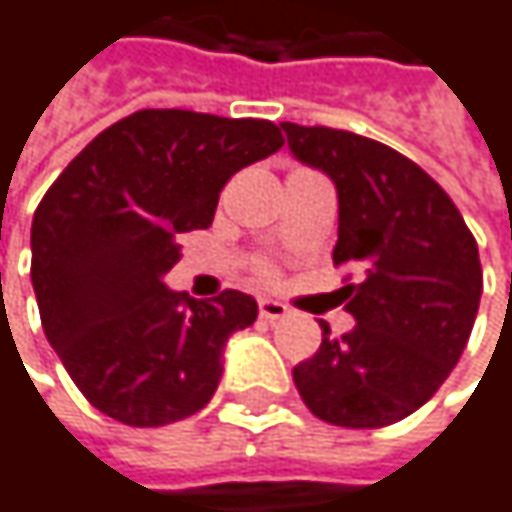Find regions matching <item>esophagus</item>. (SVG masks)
Masks as SVG:
<instances>
[{
    "label": "esophagus",
    "mask_w": 512,
    "mask_h": 512,
    "mask_svg": "<svg viewBox=\"0 0 512 512\" xmlns=\"http://www.w3.org/2000/svg\"><path fill=\"white\" fill-rule=\"evenodd\" d=\"M257 311H260V317L263 320H281V317H287L290 311H287V305L284 302H278V299H260L257 302Z\"/></svg>",
    "instance_id": "esophagus-1"
}]
</instances>
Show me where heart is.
Wrapping results in <instances>:
<instances>
[{
  "label": "heart",
  "instance_id": "obj_1",
  "mask_svg": "<svg viewBox=\"0 0 512 512\" xmlns=\"http://www.w3.org/2000/svg\"><path fill=\"white\" fill-rule=\"evenodd\" d=\"M257 272H260L263 278H269V275H272V269H269L266 263H257Z\"/></svg>",
  "mask_w": 512,
  "mask_h": 512
}]
</instances>
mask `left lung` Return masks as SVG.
Instances as JSON below:
<instances>
[{"label": "left lung", "mask_w": 512, "mask_h": 512, "mask_svg": "<svg viewBox=\"0 0 512 512\" xmlns=\"http://www.w3.org/2000/svg\"><path fill=\"white\" fill-rule=\"evenodd\" d=\"M287 145L338 189L335 266L361 269L341 287L356 326L293 367L305 406L326 424L373 430L421 409L468 344L483 269L448 192L409 156L332 127L284 121ZM350 278V275H347Z\"/></svg>", "instance_id": "1"}]
</instances>
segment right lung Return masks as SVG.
<instances>
[{
	"label": "right lung",
	"mask_w": 512,
	"mask_h": 512,
	"mask_svg": "<svg viewBox=\"0 0 512 512\" xmlns=\"http://www.w3.org/2000/svg\"><path fill=\"white\" fill-rule=\"evenodd\" d=\"M284 145L260 118L142 109L103 130L52 183L32 222L44 335L103 415L165 427L204 409L225 341L252 326L240 290L189 299L162 284L180 234L210 228L222 186Z\"/></svg>",
	"instance_id": "right-lung-1"
}]
</instances>
